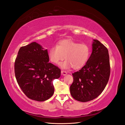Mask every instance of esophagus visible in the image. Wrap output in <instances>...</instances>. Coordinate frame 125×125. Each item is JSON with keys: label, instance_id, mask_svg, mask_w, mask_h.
I'll list each match as a JSON object with an SVG mask.
<instances>
[{"label": "esophagus", "instance_id": "34e87169", "mask_svg": "<svg viewBox=\"0 0 125 125\" xmlns=\"http://www.w3.org/2000/svg\"><path fill=\"white\" fill-rule=\"evenodd\" d=\"M61 74L63 75H66L67 74V72H66V71H61Z\"/></svg>", "mask_w": 125, "mask_h": 125}]
</instances>
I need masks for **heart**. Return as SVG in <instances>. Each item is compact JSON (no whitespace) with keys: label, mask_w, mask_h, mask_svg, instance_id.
I'll use <instances>...</instances> for the list:
<instances>
[{"label":"heart","mask_w":125,"mask_h":125,"mask_svg":"<svg viewBox=\"0 0 125 125\" xmlns=\"http://www.w3.org/2000/svg\"><path fill=\"white\" fill-rule=\"evenodd\" d=\"M90 53V49L86 44H80L71 40H63L58 45L53 46L49 50V58L50 61L55 64H58L65 58L66 61L60 64L62 68L72 67L78 70L85 65Z\"/></svg>","instance_id":"b5f03b06"}]
</instances>
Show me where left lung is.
I'll return each instance as SVG.
<instances>
[{
    "label": "left lung",
    "mask_w": 125,
    "mask_h": 125,
    "mask_svg": "<svg viewBox=\"0 0 125 125\" xmlns=\"http://www.w3.org/2000/svg\"><path fill=\"white\" fill-rule=\"evenodd\" d=\"M110 71L108 49L98 40H93L92 53L86 64L72 74L71 95L81 102H88L97 97L108 83Z\"/></svg>",
    "instance_id": "8db88e82"
}]
</instances>
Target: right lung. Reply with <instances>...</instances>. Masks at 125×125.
I'll return each mask as SVG.
<instances>
[{
    "instance_id": "1",
    "label": "right lung",
    "mask_w": 125,
    "mask_h": 125,
    "mask_svg": "<svg viewBox=\"0 0 125 125\" xmlns=\"http://www.w3.org/2000/svg\"><path fill=\"white\" fill-rule=\"evenodd\" d=\"M47 49L33 42L21 47L15 62L17 83L27 97L39 102L47 100L54 93L53 80L61 70L49 63Z\"/></svg>"
}]
</instances>
